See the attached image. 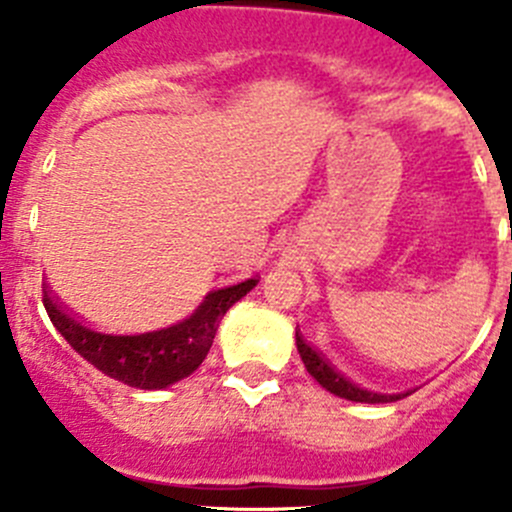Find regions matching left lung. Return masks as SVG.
Here are the masks:
<instances>
[{"label":"left lung","instance_id":"obj_1","mask_svg":"<svg viewBox=\"0 0 512 512\" xmlns=\"http://www.w3.org/2000/svg\"><path fill=\"white\" fill-rule=\"evenodd\" d=\"M295 343H298V353H300V358H303V364H305V369H308V374L313 376V379L318 381L323 389H328L331 394L341 396V399L361 401V404H386V401H399V399H404V396L412 394V391H407V394H374V391L361 389V386H356L353 381H348L346 376H343L341 371H338L336 366H333L331 361H328V358L318 351V348L310 346L300 331H295Z\"/></svg>","mask_w":512,"mask_h":512}]
</instances>
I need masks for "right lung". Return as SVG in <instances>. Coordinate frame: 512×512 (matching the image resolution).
I'll return each mask as SVG.
<instances>
[{
  "instance_id": "1",
  "label": "right lung",
  "mask_w": 512,
  "mask_h": 512,
  "mask_svg": "<svg viewBox=\"0 0 512 512\" xmlns=\"http://www.w3.org/2000/svg\"><path fill=\"white\" fill-rule=\"evenodd\" d=\"M257 285V278L240 285L214 290L189 318L161 331L148 333H100L83 326L73 313H65L50 293H42L52 326L65 341L105 376L136 386V389H164L199 369L212 348L222 315Z\"/></svg>"
}]
</instances>
